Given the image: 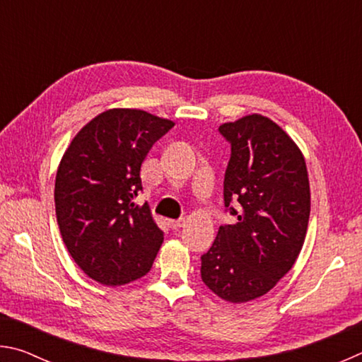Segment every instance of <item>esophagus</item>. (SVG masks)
<instances>
[{
  "instance_id": "esophagus-1",
  "label": "esophagus",
  "mask_w": 362,
  "mask_h": 362,
  "mask_svg": "<svg viewBox=\"0 0 362 362\" xmlns=\"http://www.w3.org/2000/svg\"><path fill=\"white\" fill-rule=\"evenodd\" d=\"M169 226L173 230H179L182 226H185V220L180 218V220H169Z\"/></svg>"
}]
</instances>
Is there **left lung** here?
Returning <instances> with one entry per match:
<instances>
[{
	"label": "left lung",
	"instance_id": "1",
	"mask_svg": "<svg viewBox=\"0 0 362 362\" xmlns=\"http://www.w3.org/2000/svg\"><path fill=\"white\" fill-rule=\"evenodd\" d=\"M218 131L231 145L223 199L236 222L220 226L201 255V279L220 298L244 303L272 291L296 263L308 228L310 182L302 151L267 116H243Z\"/></svg>",
	"mask_w": 362,
	"mask_h": 362
}]
</instances>
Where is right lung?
<instances>
[{"label":"right lung","instance_id":"obj_1","mask_svg":"<svg viewBox=\"0 0 362 362\" xmlns=\"http://www.w3.org/2000/svg\"><path fill=\"white\" fill-rule=\"evenodd\" d=\"M174 121L144 110L112 108L90 119L60 159L54 201L60 235L76 265L103 286L145 276L164 233L142 192L140 168Z\"/></svg>","mask_w":362,"mask_h":362}]
</instances>
